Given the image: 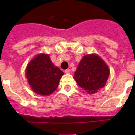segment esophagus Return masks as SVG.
Here are the masks:
<instances>
[{"mask_svg": "<svg viewBox=\"0 0 135 135\" xmlns=\"http://www.w3.org/2000/svg\"><path fill=\"white\" fill-rule=\"evenodd\" d=\"M65 73H66V74H70V70L69 69H66V70H65Z\"/></svg>", "mask_w": 135, "mask_h": 135, "instance_id": "obj_1", "label": "esophagus"}]
</instances>
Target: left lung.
<instances>
[{
    "mask_svg": "<svg viewBox=\"0 0 135 135\" xmlns=\"http://www.w3.org/2000/svg\"><path fill=\"white\" fill-rule=\"evenodd\" d=\"M109 75V68L106 62L99 55L90 54L81 59L74 78L80 88L93 94L104 88Z\"/></svg>",
    "mask_w": 135,
    "mask_h": 135,
    "instance_id": "1",
    "label": "left lung"
}]
</instances>
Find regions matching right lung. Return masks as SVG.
<instances>
[{
	"label": "right lung",
	"instance_id": "1",
	"mask_svg": "<svg viewBox=\"0 0 135 135\" xmlns=\"http://www.w3.org/2000/svg\"><path fill=\"white\" fill-rule=\"evenodd\" d=\"M63 74V72L53 64L49 55L44 54L34 57L26 69V76L31 89L35 93L45 96L57 88Z\"/></svg>",
	"mask_w": 135,
	"mask_h": 135
}]
</instances>
